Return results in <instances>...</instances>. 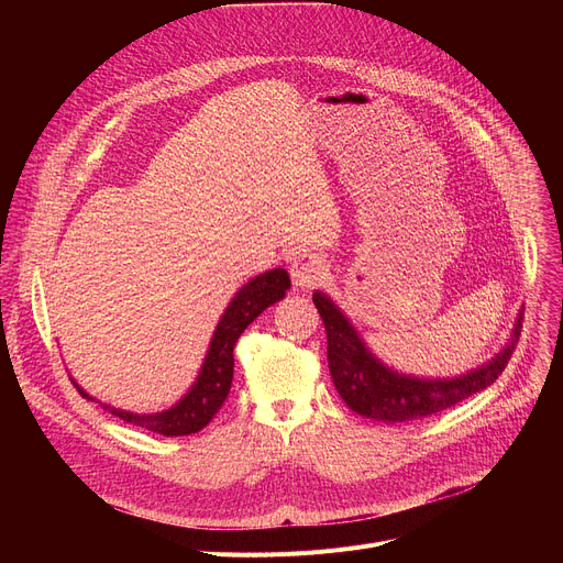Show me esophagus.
<instances>
[{"instance_id": "1", "label": "esophagus", "mask_w": 563, "mask_h": 563, "mask_svg": "<svg viewBox=\"0 0 563 563\" xmlns=\"http://www.w3.org/2000/svg\"><path fill=\"white\" fill-rule=\"evenodd\" d=\"M291 280L299 289H308L314 287L317 283L323 280L327 276V262L321 260V255L312 253V251H299L297 255L291 257Z\"/></svg>"}]
</instances>
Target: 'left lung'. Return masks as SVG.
<instances>
[{
	"mask_svg": "<svg viewBox=\"0 0 563 563\" xmlns=\"http://www.w3.org/2000/svg\"><path fill=\"white\" fill-rule=\"evenodd\" d=\"M312 301L327 327L335 390L353 412L386 424L429 418L486 390L507 367L522 327V312H518L509 342L484 365L461 376L424 378L383 363L327 291L314 289Z\"/></svg>",
	"mask_w": 563,
	"mask_h": 563,
	"instance_id": "8db88e82",
	"label": "left lung"
}]
</instances>
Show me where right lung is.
Returning a JSON list of instances; mask_svg holds the SVG:
<instances>
[{"mask_svg": "<svg viewBox=\"0 0 563 563\" xmlns=\"http://www.w3.org/2000/svg\"><path fill=\"white\" fill-rule=\"evenodd\" d=\"M289 285H291L289 274L278 266V269L264 272L251 278L244 287L236 289L232 301L228 303V308L223 310L217 323L196 380L170 408L159 412H132V410L102 404L104 410H109L115 418H121L123 422H130L134 427H141L145 431H153L159 435L198 433L202 427L210 424V420L217 416L230 393L232 372H234L232 349L236 340H240V335L249 329V323H253L266 308L285 299V291L289 289ZM73 383L81 393V397L96 401V397H91L84 388H79V383L75 378Z\"/></svg>", "mask_w": 563, "mask_h": 563, "instance_id": "1", "label": "right lung"}]
</instances>
